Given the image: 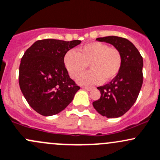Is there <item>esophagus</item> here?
Returning a JSON list of instances; mask_svg holds the SVG:
<instances>
[{
    "label": "esophagus",
    "mask_w": 160,
    "mask_h": 160,
    "mask_svg": "<svg viewBox=\"0 0 160 160\" xmlns=\"http://www.w3.org/2000/svg\"><path fill=\"white\" fill-rule=\"evenodd\" d=\"M82 88H83L84 90H88V91H90V90H91L93 87H83Z\"/></svg>",
    "instance_id": "34e87169"
}]
</instances>
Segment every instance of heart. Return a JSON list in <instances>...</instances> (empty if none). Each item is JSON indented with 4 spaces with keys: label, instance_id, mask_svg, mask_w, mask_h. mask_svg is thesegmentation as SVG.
Instances as JSON below:
<instances>
[{
    "label": "heart",
    "instance_id": "heart-1",
    "mask_svg": "<svg viewBox=\"0 0 160 160\" xmlns=\"http://www.w3.org/2000/svg\"><path fill=\"white\" fill-rule=\"evenodd\" d=\"M64 65L70 77H80L88 67L90 71L78 79L80 84H97L113 80L122 67V54L118 49L110 48L100 42H92L79 48L77 52L70 50L64 56Z\"/></svg>",
    "mask_w": 160,
    "mask_h": 160
}]
</instances>
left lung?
Wrapping results in <instances>:
<instances>
[{
	"instance_id": "8db88e82",
	"label": "left lung",
	"mask_w": 160,
	"mask_h": 160,
	"mask_svg": "<svg viewBox=\"0 0 160 160\" xmlns=\"http://www.w3.org/2000/svg\"><path fill=\"white\" fill-rule=\"evenodd\" d=\"M118 49L122 63L120 73L107 84L98 87L100 98L93 102L95 110L107 118L123 115L137 100L142 84L143 60L139 50L129 40L117 36L96 39Z\"/></svg>"
}]
</instances>
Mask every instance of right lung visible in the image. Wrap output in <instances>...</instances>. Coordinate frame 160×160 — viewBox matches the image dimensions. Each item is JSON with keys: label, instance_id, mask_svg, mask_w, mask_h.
Returning a JSON list of instances; mask_svg holds the SVG:
<instances>
[{"label": "right lung", "instance_id": "right-lung-1", "mask_svg": "<svg viewBox=\"0 0 160 160\" xmlns=\"http://www.w3.org/2000/svg\"><path fill=\"white\" fill-rule=\"evenodd\" d=\"M81 40H40L25 51L19 67V85L28 104L40 115L58 114L71 102L80 87L64 65L68 50Z\"/></svg>", "mask_w": 160, "mask_h": 160}]
</instances>
